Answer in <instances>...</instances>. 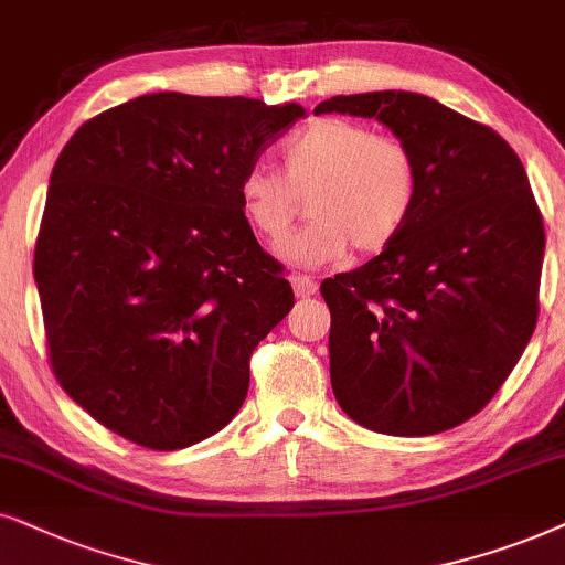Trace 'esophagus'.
Instances as JSON below:
<instances>
[{"instance_id": "esophagus-1", "label": "esophagus", "mask_w": 565, "mask_h": 565, "mask_svg": "<svg viewBox=\"0 0 565 565\" xmlns=\"http://www.w3.org/2000/svg\"><path fill=\"white\" fill-rule=\"evenodd\" d=\"M291 287H295V295H297L299 299L312 297L315 291H318V284H315V278H312V276H305V274L291 278Z\"/></svg>"}]
</instances>
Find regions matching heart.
<instances>
[{"label":"heart","instance_id":"obj_1","mask_svg":"<svg viewBox=\"0 0 565 565\" xmlns=\"http://www.w3.org/2000/svg\"><path fill=\"white\" fill-rule=\"evenodd\" d=\"M420 170L403 139L351 118H318L284 145V172L250 168L239 180L245 220L268 243L287 235L310 195L312 222L278 247L295 266L343 258L349 245L377 253L416 209Z\"/></svg>","mask_w":565,"mask_h":565}]
</instances>
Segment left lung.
Wrapping results in <instances>:
<instances>
[{
	"label": "left lung",
	"instance_id": "1",
	"mask_svg": "<svg viewBox=\"0 0 565 565\" xmlns=\"http://www.w3.org/2000/svg\"><path fill=\"white\" fill-rule=\"evenodd\" d=\"M320 113L377 118L420 170L401 235L320 287L335 401L377 434L460 426L499 393L537 322L545 230L527 172L499 134L434 97L335 95Z\"/></svg>",
	"mask_w": 565,
	"mask_h": 565
}]
</instances>
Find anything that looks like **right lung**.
<instances>
[{"mask_svg":"<svg viewBox=\"0 0 565 565\" xmlns=\"http://www.w3.org/2000/svg\"><path fill=\"white\" fill-rule=\"evenodd\" d=\"M297 103L152 93L82 124L35 243L49 359L97 424L172 452L230 424L250 356L295 307L239 180Z\"/></svg>","mask_w":565,"mask_h":565,"instance_id":"right-lung-1","label":"right lung"}]
</instances>
